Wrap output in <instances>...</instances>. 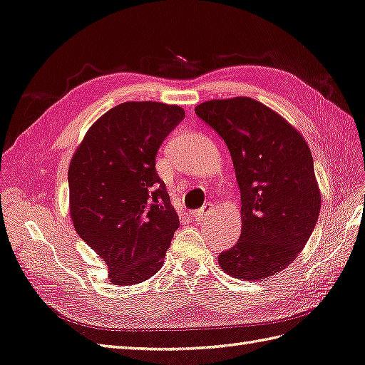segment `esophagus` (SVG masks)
<instances>
[{"label": "esophagus", "instance_id": "obj_1", "mask_svg": "<svg viewBox=\"0 0 365 365\" xmlns=\"http://www.w3.org/2000/svg\"><path fill=\"white\" fill-rule=\"evenodd\" d=\"M213 210H215V205L213 203H210V202H207L205 205H203L202 208H199V210H196L194 211V217L197 219V221H203V219H207L208 216H211V213H213Z\"/></svg>", "mask_w": 365, "mask_h": 365}]
</instances>
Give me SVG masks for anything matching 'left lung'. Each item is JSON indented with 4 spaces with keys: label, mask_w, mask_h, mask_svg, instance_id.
Wrapping results in <instances>:
<instances>
[{
    "label": "left lung",
    "mask_w": 365,
    "mask_h": 365,
    "mask_svg": "<svg viewBox=\"0 0 365 365\" xmlns=\"http://www.w3.org/2000/svg\"><path fill=\"white\" fill-rule=\"evenodd\" d=\"M194 112L232 155L241 191L242 230L217 261L235 278L275 275L303 250L320 213V191L307 141L252 98L213 99Z\"/></svg>",
    "instance_id": "1"
}]
</instances>
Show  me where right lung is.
Masks as SVG:
<instances>
[{
	"label": "right lung",
	"mask_w": 365,
	"mask_h": 365,
	"mask_svg": "<svg viewBox=\"0 0 365 365\" xmlns=\"http://www.w3.org/2000/svg\"><path fill=\"white\" fill-rule=\"evenodd\" d=\"M183 118L179 106L123 103L90 127L71 158V221L116 286L155 275L179 228L155 157Z\"/></svg>",
	"instance_id": "right-lung-1"
}]
</instances>
